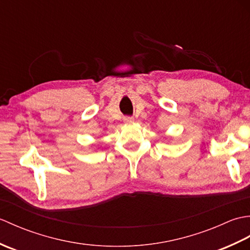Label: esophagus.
Masks as SVG:
<instances>
[{
	"label": "esophagus",
	"instance_id": "34e87169",
	"mask_svg": "<svg viewBox=\"0 0 250 250\" xmlns=\"http://www.w3.org/2000/svg\"><path fill=\"white\" fill-rule=\"evenodd\" d=\"M124 120H125V124H132V122H134L133 117H125Z\"/></svg>",
	"mask_w": 250,
	"mask_h": 250
}]
</instances>
